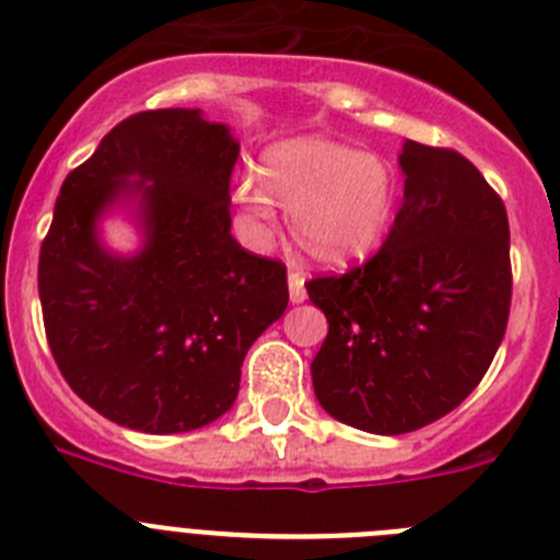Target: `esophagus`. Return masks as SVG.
<instances>
[{
  "mask_svg": "<svg viewBox=\"0 0 560 560\" xmlns=\"http://www.w3.org/2000/svg\"><path fill=\"white\" fill-rule=\"evenodd\" d=\"M289 296L291 303H303L305 300V275L300 269H294V266L289 269Z\"/></svg>",
  "mask_w": 560,
  "mask_h": 560,
  "instance_id": "1",
  "label": "esophagus"
}]
</instances>
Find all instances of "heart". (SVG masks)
<instances>
[{"label":"heart","mask_w":560,"mask_h":560,"mask_svg":"<svg viewBox=\"0 0 560 560\" xmlns=\"http://www.w3.org/2000/svg\"><path fill=\"white\" fill-rule=\"evenodd\" d=\"M235 196L257 224H269L275 205L283 207L305 255L339 266L381 241L395 210V176L378 153L294 140L266 153L264 185L241 179Z\"/></svg>","instance_id":"1"}]
</instances>
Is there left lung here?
I'll return each instance as SVG.
<instances>
[{
	"mask_svg": "<svg viewBox=\"0 0 560 560\" xmlns=\"http://www.w3.org/2000/svg\"><path fill=\"white\" fill-rule=\"evenodd\" d=\"M400 205L387 241L311 303L328 336L311 361L316 400L370 434H407L457 409L491 368L511 314L508 212L452 148L407 140Z\"/></svg>",
	"mask_w": 560,
	"mask_h": 560,
	"instance_id": "8db88e82",
	"label": "left lung"
}]
</instances>
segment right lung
<instances>
[{
	"mask_svg": "<svg viewBox=\"0 0 560 560\" xmlns=\"http://www.w3.org/2000/svg\"><path fill=\"white\" fill-rule=\"evenodd\" d=\"M230 126L199 108L140 112L69 173L38 257L49 350L67 384L117 427L179 434L235 404L252 341L289 305L285 266L232 237ZM128 206L133 256L102 244Z\"/></svg>",
	"mask_w": 560,
	"mask_h": 560,
	"instance_id": "add662e5",
	"label": "right lung"
}]
</instances>
